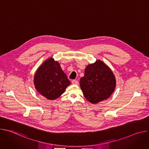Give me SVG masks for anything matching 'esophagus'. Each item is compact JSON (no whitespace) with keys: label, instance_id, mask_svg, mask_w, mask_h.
I'll return each mask as SVG.
<instances>
[{"label":"esophagus","instance_id":"1","mask_svg":"<svg viewBox=\"0 0 149 149\" xmlns=\"http://www.w3.org/2000/svg\"><path fill=\"white\" fill-rule=\"evenodd\" d=\"M72 84H74V85H78V81H77V80H72Z\"/></svg>","mask_w":149,"mask_h":149}]
</instances>
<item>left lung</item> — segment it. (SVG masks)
I'll return each mask as SVG.
<instances>
[{
    "instance_id": "1",
    "label": "left lung",
    "mask_w": 149,
    "mask_h": 149,
    "mask_svg": "<svg viewBox=\"0 0 149 149\" xmlns=\"http://www.w3.org/2000/svg\"><path fill=\"white\" fill-rule=\"evenodd\" d=\"M79 85L85 98L92 104H97L111 96L116 87V79L109 67L98 59L86 67Z\"/></svg>"
}]
</instances>
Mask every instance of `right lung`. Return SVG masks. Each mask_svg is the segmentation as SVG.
<instances>
[{"mask_svg": "<svg viewBox=\"0 0 149 149\" xmlns=\"http://www.w3.org/2000/svg\"><path fill=\"white\" fill-rule=\"evenodd\" d=\"M33 83L35 89L41 95L54 100L64 93L71 82L62 70L59 63L50 57L36 70Z\"/></svg>", "mask_w": 149, "mask_h": 149, "instance_id": "1", "label": "right lung"}]
</instances>
